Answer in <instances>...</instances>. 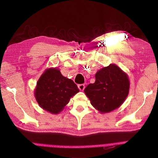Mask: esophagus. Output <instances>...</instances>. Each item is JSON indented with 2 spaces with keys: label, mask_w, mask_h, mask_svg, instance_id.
<instances>
[{
  "label": "esophagus",
  "mask_w": 158,
  "mask_h": 158,
  "mask_svg": "<svg viewBox=\"0 0 158 158\" xmlns=\"http://www.w3.org/2000/svg\"><path fill=\"white\" fill-rule=\"evenodd\" d=\"M78 87L80 91H83L85 88V85L84 84H78Z\"/></svg>",
  "instance_id": "esophagus-1"
}]
</instances>
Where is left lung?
<instances>
[{
  "instance_id": "8db88e82",
  "label": "left lung",
  "mask_w": 158,
  "mask_h": 158,
  "mask_svg": "<svg viewBox=\"0 0 158 158\" xmlns=\"http://www.w3.org/2000/svg\"><path fill=\"white\" fill-rule=\"evenodd\" d=\"M130 82L127 74L114 64L100 69L95 81L84 89L91 104L102 113H109L120 107L128 96Z\"/></svg>"
}]
</instances>
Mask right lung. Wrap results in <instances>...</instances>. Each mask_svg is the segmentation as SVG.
Instances as JSON below:
<instances>
[{"instance_id":"right-lung-1","label":"right lung","mask_w":158,"mask_h":158,"mask_svg":"<svg viewBox=\"0 0 158 158\" xmlns=\"http://www.w3.org/2000/svg\"><path fill=\"white\" fill-rule=\"evenodd\" d=\"M79 91L73 81L62 75L59 69L50 68L45 70L38 80L34 95L42 109L52 114H58Z\"/></svg>"}]
</instances>
